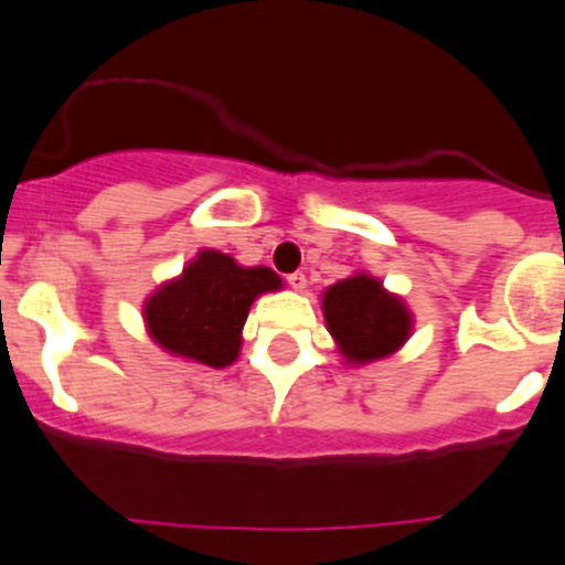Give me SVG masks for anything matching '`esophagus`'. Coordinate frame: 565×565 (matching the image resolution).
Returning a JSON list of instances; mask_svg holds the SVG:
<instances>
[{
  "label": "esophagus",
  "mask_w": 565,
  "mask_h": 565,
  "mask_svg": "<svg viewBox=\"0 0 565 565\" xmlns=\"http://www.w3.org/2000/svg\"><path fill=\"white\" fill-rule=\"evenodd\" d=\"M288 285L294 290H305L307 288V277L301 275V271H294V275H288Z\"/></svg>",
  "instance_id": "obj_1"
}]
</instances>
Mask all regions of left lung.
<instances>
[{
  "label": "left lung",
  "mask_w": 565,
  "mask_h": 565,
  "mask_svg": "<svg viewBox=\"0 0 565 565\" xmlns=\"http://www.w3.org/2000/svg\"><path fill=\"white\" fill-rule=\"evenodd\" d=\"M321 307L329 334L349 365L390 356L412 334V312L401 296L387 294L371 275L334 282L323 294Z\"/></svg>",
  "instance_id": "obj_1"
}]
</instances>
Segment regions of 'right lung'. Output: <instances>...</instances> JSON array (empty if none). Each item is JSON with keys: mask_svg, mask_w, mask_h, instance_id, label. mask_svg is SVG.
Instances as JSON below:
<instances>
[{"mask_svg": "<svg viewBox=\"0 0 565 565\" xmlns=\"http://www.w3.org/2000/svg\"><path fill=\"white\" fill-rule=\"evenodd\" d=\"M277 288L282 280L266 266L247 269L231 255L203 249L145 301V327L167 354L225 367L236 362L253 301Z\"/></svg>", "mask_w": 565, "mask_h": 565, "instance_id": "obj_1", "label": "right lung"}]
</instances>
